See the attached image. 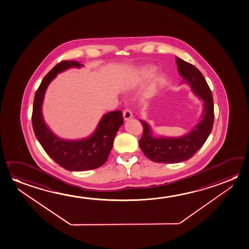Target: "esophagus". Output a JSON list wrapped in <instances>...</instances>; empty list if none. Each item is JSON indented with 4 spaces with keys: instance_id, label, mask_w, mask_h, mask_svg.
<instances>
[{
    "instance_id": "1",
    "label": "esophagus",
    "mask_w": 249,
    "mask_h": 249,
    "mask_svg": "<svg viewBox=\"0 0 249 249\" xmlns=\"http://www.w3.org/2000/svg\"><path fill=\"white\" fill-rule=\"evenodd\" d=\"M123 118H124V121H127V120H129V119H131L132 118V113H131V111L130 110H125V111H124L123 112Z\"/></svg>"
}]
</instances>
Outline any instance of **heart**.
<instances>
[{"label": "heart", "mask_w": 249, "mask_h": 249, "mask_svg": "<svg viewBox=\"0 0 249 249\" xmlns=\"http://www.w3.org/2000/svg\"><path fill=\"white\" fill-rule=\"evenodd\" d=\"M154 68L152 67H144L141 71V77L142 78H151L154 74Z\"/></svg>", "instance_id": "1"}]
</instances>
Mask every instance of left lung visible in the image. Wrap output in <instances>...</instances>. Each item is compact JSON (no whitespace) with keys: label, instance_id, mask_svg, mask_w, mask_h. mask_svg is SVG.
Masks as SVG:
<instances>
[{"label":"left lung","instance_id":"8db88e82","mask_svg":"<svg viewBox=\"0 0 249 249\" xmlns=\"http://www.w3.org/2000/svg\"><path fill=\"white\" fill-rule=\"evenodd\" d=\"M177 66L183 79L182 84L189 85L194 94L201 99L203 110L197 124L188 134L178 138L156 137L150 124L140 120L143 125V133L139 140V146L143 154L154 162L178 163L190 159L204 144L213 128V95L205 78L196 67L178 57Z\"/></svg>","mask_w":249,"mask_h":249}]
</instances>
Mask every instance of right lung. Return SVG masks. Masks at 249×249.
Wrapping results in <instances>:
<instances>
[{
  "instance_id": "add662e5",
  "label": "right lung",
  "mask_w": 249,
  "mask_h": 249,
  "mask_svg": "<svg viewBox=\"0 0 249 249\" xmlns=\"http://www.w3.org/2000/svg\"><path fill=\"white\" fill-rule=\"evenodd\" d=\"M82 67V64L73 60H65L57 64L44 77L36 91L32 114L33 129L37 140L54 162L70 171L94 170L107 162L115 136L124 124L121 111L108 112L101 118L92 134L79 140L59 138L46 124L41 110L48 85L59 72L71 67Z\"/></svg>"
}]
</instances>
